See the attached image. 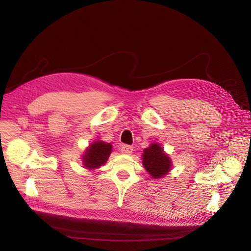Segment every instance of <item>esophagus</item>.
<instances>
[{"instance_id":"34e87169","label":"esophagus","mask_w":251,"mask_h":251,"mask_svg":"<svg viewBox=\"0 0 251 251\" xmlns=\"http://www.w3.org/2000/svg\"><path fill=\"white\" fill-rule=\"evenodd\" d=\"M121 151H123L124 154L130 155L133 153V148L131 146H126V144H124V146L121 147Z\"/></svg>"}]
</instances>
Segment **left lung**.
<instances>
[{"label": "left lung", "mask_w": 251, "mask_h": 251, "mask_svg": "<svg viewBox=\"0 0 251 251\" xmlns=\"http://www.w3.org/2000/svg\"><path fill=\"white\" fill-rule=\"evenodd\" d=\"M142 164L144 169L154 179L162 178L171 171V158L164 153L158 143H151L144 149L142 154Z\"/></svg>", "instance_id": "8db88e82"}]
</instances>
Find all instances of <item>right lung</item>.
<instances>
[{
	"label": "right lung",
	"mask_w": 251,
	"mask_h": 251,
	"mask_svg": "<svg viewBox=\"0 0 251 251\" xmlns=\"http://www.w3.org/2000/svg\"><path fill=\"white\" fill-rule=\"evenodd\" d=\"M112 153V146L104 141H94L87 148L82 156L83 166L88 170L100 168L107 162L110 154Z\"/></svg>",
	"instance_id": "add662e5"
}]
</instances>
